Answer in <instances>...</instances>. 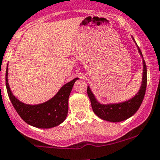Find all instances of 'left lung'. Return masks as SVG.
<instances>
[{"mask_svg": "<svg viewBox=\"0 0 160 160\" xmlns=\"http://www.w3.org/2000/svg\"><path fill=\"white\" fill-rule=\"evenodd\" d=\"M131 37L137 45V43L133 36H131ZM137 47H138V52L142 58V80H141L140 89L132 98L122 102H118V103L102 104L97 100L93 92L91 91L90 88L88 86L87 93L88 97L90 100L92 111L99 118H102L103 120L112 122H119L124 121V120L133 116L138 112L143 100H144L146 86H147V68H146L145 62L143 58L142 53H141L139 47L138 45H137Z\"/></svg>", "mask_w": 160, "mask_h": 160, "instance_id": "1", "label": "left lung"}]
</instances>
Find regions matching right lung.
<instances>
[{
  "label": "right lung",
  "instance_id": "add662e5",
  "mask_svg": "<svg viewBox=\"0 0 160 160\" xmlns=\"http://www.w3.org/2000/svg\"><path fill=\"white\" fill-rule=\"evenodd\" d=\"M8 71L7 67L5 78L8 94L13 107L24 122L37 128L48 129L57 127L66 119L70 93L78 78L63 85L56 95L47 101L38 104H28L18 100L12 92L8 81Z\"/></svg>",
  "mask_w": 160,
  "mask_h": 160
}]
</instances>
